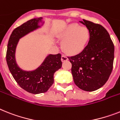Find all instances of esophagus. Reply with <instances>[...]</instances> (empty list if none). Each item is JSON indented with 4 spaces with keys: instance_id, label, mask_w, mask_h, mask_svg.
Listing matches in <instances>:
<instances>
[{
    "instance_id": "obj_1",
    "label": "esophagus",
    "mask_w": 120,
    "mask_h": 120,
    "mask_svg": "<svg viewBox=\"0 0 120 120\" xmlns=\"http://www.w3.org/2000/svg\"><path fill=\"white\" fill-rule=\"evenodd\" d=\"M68 60V58L66 57V55H63L62 56V62H66L67 60Z\"/></svg>"
}]
</instances>
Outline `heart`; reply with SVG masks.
I'll list each match as a JSON object with an SVG mask.
<instances>
[{"label": "heart", "instance_id": "heart-1", "mask_svg": "<svg viewBox=\"0 0 120 120\" xmlns=\"http://www.w3.org/2000/svg\"><path fill=\"white\" fill-rule=\"evenodd\" d=\"M58 37L63 40L62 48L67 54H78L84 49L90 37L89 31L76 23L68 25Z\"/></svg>", "mask_w": 120, "mask_h": 120}]
</instances>
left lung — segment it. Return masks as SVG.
I'll return each mask as SVG.
<instances>
[{
  "label": "left lung",
  "mask_w": 120,
  "mask_h": 120,
  "mask_svg": "<svg viewBox=\"0 0 120 120\" xmlns=\"http://www.w3.org/2000/svg\"><path fill=\"white\" fill-rule=\"evenodd\" d=\"M79 22L88 29L89 41L80 54L68 58L75 85L84 91H95L105 84L112 71L114 45L101 25L85 19Z\"/></svg>",
  "instance_id": "obj_1"
}]
</instances>
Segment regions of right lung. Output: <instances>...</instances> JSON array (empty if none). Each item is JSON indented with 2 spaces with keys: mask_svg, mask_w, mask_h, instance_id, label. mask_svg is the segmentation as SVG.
Here are the masks:
<instances>
[{
  "mask_svg": "<svg viewBox=\"0 0 120 120\" xmlns=\"http://www.w3.org/2000/svg\"><path fill=\"white\" fill-rule=\"evenodd\" d=\"M44 24L45 21L41 17L24 23L13 31L7 46L6 60L11 74L21 88L32 94L48 91L54 83V73L62 66L60 54L48 55L43 63L32 71L23 70L17 64L15 53L20 39L41 28Z\"/></svg>",
  "mask_w": 120,
  "mask_h": 120,
  "instance_id": "right-lung-1",
  "label": "right lung"
}]
</instances>
